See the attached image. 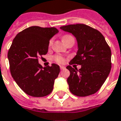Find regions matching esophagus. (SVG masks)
<instances>
[{
  "label": "esophagus",
  "instance_id": "obj_1",
  "mask_svg": "<svg viewBox=\"0 0 121 121\" xmlns=\"http://www.w3.org/2000/svg\"><path fill=\"white\" fill-rule=\"evenodd\" d=\"M60 69L61 70H64V69H65V67L63 66H60Z\"/></svg>",
  "mask_w": 121,
  "mask_h": 121
}]
</instances>
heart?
Returning a JSON list of instances; mask_svg holds the SVG:
<instances>
[{
	"mask_svg": "<svg viewBox=\"0 0 121 121\" xmlns=\"http://www.w3.org/2000/svg\"><path fill=\"white\" fill-rule=\"evenodd\" d=\"M62 39H63V41H64V43H66V42H68V41H71V40L75 42V39H74V38H73L72 35H64V36H63V38H62ZM52 44H53V40L51 39V40H50V41H49L48 45H49V46H51ZM54 60H55L56 62H57V63H60V64L64 63V61H65L64 58L62 56H61V55H56V56H55Z\"/></svg>",
	"mask_w": 121,
	"mask_h": 121,
	"instance_id": "heart-1",
	"label": "heart"
}]
</instances>
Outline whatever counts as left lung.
Segmentation results:
<instances>
[{
	"label": "left lung",
	"instance_id": "obj_1",
	"mask_svg": "<svg viewBox=\"0 0 121 121\" xmlns=\"http://www.w3.org/2000/svg\"><path fill=\"white\" fill-rule=\"evenodd\" d=\"M61 30L72 33L77 42L78 51L66 68L69 90L78 96L93 95L101 88L111 70V50L105 38L98 30L83 24L61 26ZM73 64L81 65L78 70Z\"/></svg>",
	"mask_w": 121,
	"mask_h": 121
}]
</instances>
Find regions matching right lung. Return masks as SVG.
Here are the masks:
<instances>
[{
    "label": "right lung",
    "instance_id": "add662e5",
    "mask_svg": "<svg viewBox=\"0 0 121 121\" xmlns=\"http://www.w3.org/2000/svg\"><path fill=\"white\" fill-rule=\"evenodd\" d=\"M58 32L55 27L33 26L18 33L12 42L7 55L11 76L29 96H45L53 89L60 66L53 64L43 68L38 57L47 53L49 40Z\"/></svg>",
    "mask_w": 121,
    "mask_h": 121
}]
</instances>
